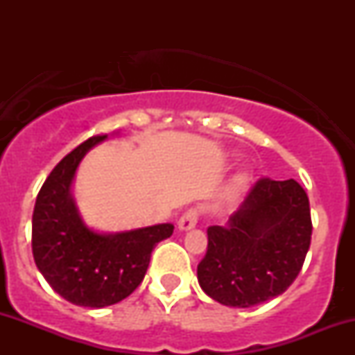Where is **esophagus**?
Masks as SVG:
<instances>
[{
    "mask_svg": "<svg viewBox=\"0 0 355 355\" xmlns=\"http://www.w3.org/2000/svg\"><path fill=\"white\" fill-rule=\"evenodd\" d=\"M198 217H200V210L197 207H191L182 215L180 220H178V229L180 230H190L197 225Z\"/></svg>",
    "mask_w": 355,
    "mask_h": 355,
    "instance_id": "34e87169",
    "label": "esophagus"
}]
</instances>
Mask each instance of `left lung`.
<instances>
[{"mask_svg":"<svg viewBox=\"0 0 355 355\" xmlns=\"http://www.w3.org/2000/svg\"><path fill=\"white\" fill-rule=\"evenodd\" d=\"M207 254L197 267L207 295L229 307H252L284 294L311 247L312 218L305 190L294 178L262 177L230 215L207 229Z\"/></svg>","mask_w":355,"mask_h":355,"instance_id":"8db88e82","label":"left lung"}]
</instances>
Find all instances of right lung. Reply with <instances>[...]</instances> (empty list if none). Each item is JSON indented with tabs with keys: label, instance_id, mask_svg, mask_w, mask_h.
Listing matches in <instances>:
<instances>
[{
	"label": "right lung",
	"instance_id": "1",
	"mask_svg": "<svg viewBox=\"0 0 355 355\" xmlns=\"http://www.w3.org/2000/svg\"><path fill=\"white\" fill-rule=\"evenodd\" d=\"M95 135L71 150L51 170L36 197L31 225L35 263L53 291L83 307H107L141 284L152 250L173 234L172 223L125 234L100 235L83 225L70 185L85 153L105 140Z\"/></svg>",
	"mask_w": 355,
	"mask_h": 355
}]
</instances>
